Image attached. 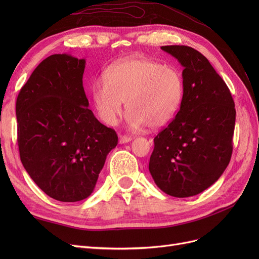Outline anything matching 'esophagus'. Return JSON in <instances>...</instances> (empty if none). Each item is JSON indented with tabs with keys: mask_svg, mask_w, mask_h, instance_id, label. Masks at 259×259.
<instances>
[{
	"mask_svg": "<svg viewBox=\"0 0 259 259\" xmlns=\"http://www.w3.org/2000/svg\"><path fill=\"white\" fill-rule=\"evenodd\" d=\"M132 139H133L132 137L125 136V135H121V136L119 137V143H120V144H127V143L131 142Z\"/></svg>",
	"mask_w": 259,
	"mask_h": 259,
	"instance_id": "34e87169",
	"label": "esophagus"
}]
</instances>
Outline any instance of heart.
I'll use <instances>...</instances> for the list:
<instances>
[{"label":"heart","mask_w":259,"mask_h":259,"mask_svg":"<svg viewBox=\"0 0 259 259\" xmlns=\"http://www.w3.org/2000/svg\"><path fill=\"white\" fill-rule=\"evenodd\" d=\"M184 96V77L175 67L148 58H128L114 64L92 86V97L106 123L121 114L122 101L132 127L159 128L176 114Z\"/></svg>","instance_id":"b5f03b06"}]
</instances>
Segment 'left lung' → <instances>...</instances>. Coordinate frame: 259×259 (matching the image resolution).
Segmentation results:
<instances>
[{
	"label": "left lung",
	"mask_w": 259,
	"mask_h": 259,
	"mask_svg": "<svg viewBox=\"0 0 259 259\" xmlns=\"http://www.w3.org/2000/svg\"><path fill=\"white\" fill-rule=\"evenodd\" d=\"M161 50L184 67V96L175 119L154 138L149 171L163 192L188 198L207 189L228 166L236 109L228 86L200 52L185 45Z\"/></svg>",
	"instance_id": "left-lung-1"
}]
</instances>
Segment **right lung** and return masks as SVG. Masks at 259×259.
Segmentation results:
<instances>
[{"mask_svg": "<svg viewBox=\"0 0 259 259\" xmlns=\"http://www.w3.org/2000/svg\"><path fill=\"white\" fill-rule=\"evenodd\" d=\"M85 59L55 54L38 65L16 101L20 160L49 197L84 200L95 189L117 135L89 109Z\"/></svg>", "mask_w": 259, "mask_h": 259, "instance_id": "1", "label": "right lung"}]
</instances>
